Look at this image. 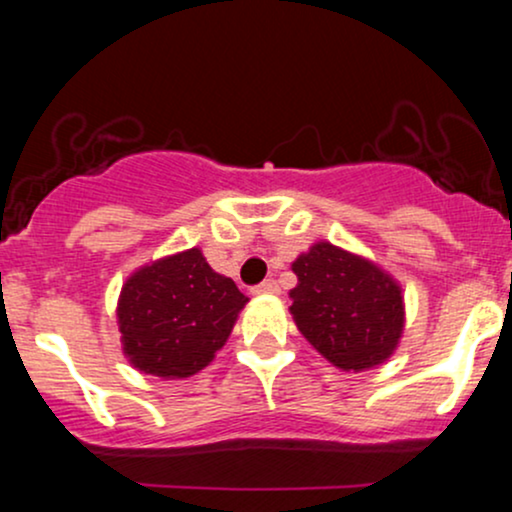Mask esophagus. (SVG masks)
I'll return each mask as SVG.
<instances>
[{
  "label": "esophagus",
  "mask_w": 512,
  "mask_h": 512,
  "mask_svg": "<svg viewBox=\"0 0 512 512\" xmlns=\"http://www.w3.org/2000/svg\"><path fill=\"white\" fill-rule=\"evenodd\" d=\"M279 291V284H276L274 279H264L262 284H257L255 289H252V293H276Z\"/></svg>",
  "instance_id": "esophagus-1"
}]
</instances>
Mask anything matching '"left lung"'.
Instances as JSON below:
<instances>
[{
    "instance_id": "left-lung-1",
    "label": "left lung",
    "mask_w": 512,
    "mask_h": 512,
    "mask_svg": "<svg viewBox=\"0 0 512 512\" xmlns=\"http://www.w3.org/2000/svg\"><path fill=\"white\" fill-rule=\"evenodd\" d=\"M291 315L298 330L342 370L387 361L404 330L402 289L378 264L332 243H315L291 264Z\"/></svg>"
}]
</instances>
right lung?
<instances>
[{"label": "right lung", "mask_w": 512, "mask_h": 512, "mask_svg": "<svg viewBox=\"0 0 512 512\" xmlns=\"http://www.w3.org/2000/svg\"><path fill=\"white\" fill-rule=\"evenodd\" d=\"M248 298L216 274L202 250L163 257L134 272L117 301L122 351L137 370L190 378L226 344Z\"/></svg>", "instance_id": "obj_1"}]
</instances>
